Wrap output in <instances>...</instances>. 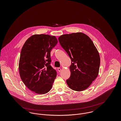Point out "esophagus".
Wrapping results in <instances>:
<instances>
[{
    "label": "esophagus",
    "instance_id": "obj_1",
    "mask_svg": "<svg viewBox=\"0 0 121 121\" xmlns=\"http://www.w3.org/2000/svg\"><path fill=\"white\" fill-rule=\"evenodd\" d=\"M58 72H60L61 71V69L60 68H58Z\"/></svg>",
    "mask_w": 121,
    "mask_h": 121
}]
</instances>
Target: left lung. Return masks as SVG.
I'll list each match as a JSON object with an SVG mask.
<instances>
[{"instance_id": "left-lung-1", "label": "left lung", "mask_w": 121, "mask_h": 121, "mask_svg": "<svg viewBox=\"0 0 121 121\" xmlns=\"http://www.w3.org/2000/svg\"><path fill=\"white\" fill-rule=\"evenodd\" d=\"M58 39L72 61L68 85L76 91L86 89L98 74L100 58L98 50L90 38L82 33L62 35Z\"/></svg>"}]
</instances>
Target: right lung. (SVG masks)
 <instances>
[{"label": "right lung", "instance_id": "add662e5", "mask_svg": "<svg viewBox=\"0 0 121 121\" xmlns=\"http://www.w3.org/2000/svg\"><path fill=\"white\" fill-rule=\"evenodd\" d=\"M58 43L54 36L35 35L23 45L19 62L20 78L31 91L43 94L51 89L57 76L50 65V52Z\"/></svg>", "mask_w": 121, "mask_h": 121}]
</instances>
